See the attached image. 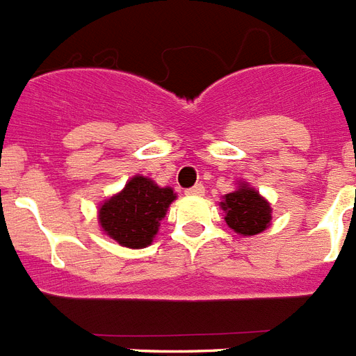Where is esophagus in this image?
<instances>
[{"mask_svg":"<svg viewBox=\"0 0 356 356\" xmlns=\"http://www.w3.org/2000/svg\"><path fill=\"white\" fill-rule=\"evenodd\" d=\"M204 191H206V189H204V186H202V184H196V186H193L191 189H187L186 195H189V196H202V195H204Z\"/></svg>","mask_w":356,"mask_h":356,"instance_id":"1","label":"esophagus"}]
</instances>
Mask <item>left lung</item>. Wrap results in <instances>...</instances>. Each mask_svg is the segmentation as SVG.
<instances>
[{
	"instance_id": "obj_1",
	"label": "left lung",
	"mask_w": 356,
	"mask_h": 356,
	"mask_svg": "<svg viewBox=\"0 0 356 356\" xmlns=\"http://www.w3.org/2000/svg\"><path fill=\"white\" fill-rule=\"evenodd\" d=\"M220 207L226 213V224L233 232L252 237L264 232L272 220V207L246 181H238L237 189L222 196Z\"/></svg>"
}]
</instances>
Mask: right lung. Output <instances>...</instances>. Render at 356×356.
<instances>
[{"mask_svg": "<svg viewBox=\"0 0 356 356\" xmlns=\"http://www.w3.org/2000/svg\"><path fill=\"white\" fill-rule=\"evenodd\" d=\"M176 200L170 187H160L147 176H134L123 191L99 207L102 232L127 248H147L160 229V220Z\"/></svg>", "mask_w": 356, "mask_h": 356, "instance_id": "obj_1", "label": "right lung"}]
</instances>
